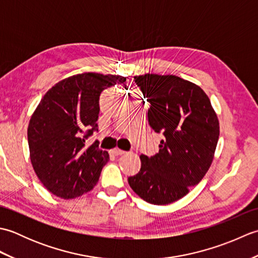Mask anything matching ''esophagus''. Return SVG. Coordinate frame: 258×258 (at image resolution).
Instances as JSON below:
<instances>
[{
  "instance_id": "34e87169",
  "label": "esophagus",
  "mask_w": 258,
  "mask_h": 258,
  "mask_svg": "<svg viewBox=\"0 0 258 258\" xmlns=\"http://www.w3.org/2000/svg\"><path fill=\"white\" fill-rule=\"evenodd\" d=\"M111 153H112V154H113L114 156H118V155L125 154V152L122 151V150H119V149H113V150L111 151Z\"/></svg>"
}]
</instances>
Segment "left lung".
<instances>
[{"instance_id": "1", "label": "left lung", "mask_w": 258, "mask_h": 258, "mask_svg": "<svg viewBox=\"0 0 258 258\" xmlns=\"http://www.w3.org/2000/svg\"><path fill=\"white\" fill-rule=\"evenodd\" d=\"M134 82L147 102V122L162 135L160 150L142 154L138 174L127 178L141 199L166 205L188 193L210 168L220 123L200 86L175 75L145 74Z\"/></svg>"}]
</instances>
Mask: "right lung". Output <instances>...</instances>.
Returning a JSON list of instances; mask_svg holds the SVG:
<instances>
[{
    "label": "right lung",
    "mask_w": 258,
    "mask_h": 258,
    "mask_svg": "<svg viewBox=\"0 0 258 258\" xmlns=\"http://www.w3.org/2000/svg\"><path fill=\"white\" fill-rule=\"evenodd\" d=\"M120 75L83 73L54 85L43 96L27 128L33 168L47 190L64 200L90 191L98 182L108 153L95 141L103 90L122 84Z\"/></svg>",
    "instance_id": "obj_1"
}]
</instances>
